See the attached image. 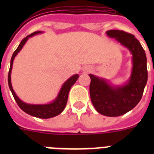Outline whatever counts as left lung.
Returning <instances> with one entry per match:
<instances>
[{"instance_id":"8db88e82","label":"left lung","mask_w":154,"mask_h":154,"mask_svg":"<svg viewBox=\"0 0 154 154\" xmlns=\"http://www.w3.org/2000/svg\"><path fill=\"white\" fill-rule=\"evenodd\" d=\"M106 35L129 49L133 56L131 75L123 85H112L104 79L89 75L91 79L89 92L93 106L102 115L115 117L133 109L140 101L147 82L146 56L134 35L119 30H109Z\"/></svg>"}]
</instances>
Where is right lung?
<instances>
[{"mask_svg": "<svg viewBox=\"0 0 154 154\" xmlns=\"http://www.w3.org/2000/svg\"><path fill=\"white\" fill-rule=\"evenodd\" d=\"M41 33H42V31H35L34 33L25 37L21 41L17 48L15 50V51L13 53V55H12L11 59L10 69H9V72H8V85H9V88H10L11 92H12L14 98L15 99L16 103L24 112H26V113L29 114L32 116H35V117L41 118V119H49V118H52L54 116L59 115L64 110L68 101L69 90L78 79L79 75H74L71 76L69 79L66 80L62 85V88H61L60 91L58 92V96L55 98V100L51 102V103H48V104H28V103L23 102L22 100H21L17 97V96L14 91L11 85V78L13 62L16 55L18 54L19 51H21L23 46L24 45V44L28 40V38L33 37L34 35H37V34Z\"/></svg>", "mask_w": 154, "mask_h": 154, "instance_id": "right-lung-1", "label": "right lung"}]
</instances>
